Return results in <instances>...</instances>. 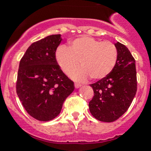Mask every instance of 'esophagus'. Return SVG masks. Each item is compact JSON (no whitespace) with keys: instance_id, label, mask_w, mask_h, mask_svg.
Here are the masks:
<instances>
[{"instance_id":"obj_1","label":"esophagus","mask_w":151,"mask_h":151,"mask_svg":"<svg viewBox=\"0 0 151 151\" xmlns=\"http://www.w3.org/2000/svg\"><path fill=\"white\" fill-rule=\"evenodd\" d=\"M81 86V85H80V84H78V83H75V84H74V87H75V88H80Z\"/></svg>"}]
</instances>
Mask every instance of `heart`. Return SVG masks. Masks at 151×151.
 I'll return each instance as SVG.
<instances>
[{"instance_id":"obj_1","label":"heart","mask_w":151,"mask_h":151,"mask_svg":"<svg viewBox=\"0 0 151 151\" xmlns=\"http://www.w3.org/2000/svg\"><path fill=\"white\" fill-rule=\"evenodd\" d=\"M55 60L62 70L68 73L80 61L82 66L70 72L73 80L84 81L105 78L114 70L117 60V49L110 41H101L92 37L81 36L61 45L55 51Z\"/></svg>"}]
</instances>
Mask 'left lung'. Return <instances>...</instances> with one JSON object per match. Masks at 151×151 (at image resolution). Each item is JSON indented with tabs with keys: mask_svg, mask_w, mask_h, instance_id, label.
I'll return each mask as SVG.
<instances>
[{
	"mask_svg": "<svg viewBox=\"0 0 151 151\" xmlns=\"http://www.w3.org/2000/svg\"><path fill=\"white\" fill-rule=\"evenodd\" d=\"M117 60L111 73L90 85L94 96L89 102V110L95 118L112 122L126 112L137 91L136 61L126 46L114 44Z\"/></svg>",
	"mask_w": 151,
	"mask_h": 151,
	"instance_id": "left-lung-1",
	"label": "left lung"
}]
</instances>
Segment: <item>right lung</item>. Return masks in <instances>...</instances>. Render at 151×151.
<instances>
[{
    "label": "right lung",
    "mask_w": 151,
    "mask_h": 151,
    "mask_svg": "<svg viewBox=\"0 0 151 151\" xmlns=\"http://www.w3.org/2000/svg\"><path fill=\"white\" fill-rule=\"evenodd\" d=\"M61 41L60 34H54L36 41L20 60L16 92L27 112L41 122L56 117L74 90L73 82L55 60Z\"/></svg>",
    "instance_id": "obj_1"
}]
</instances>
